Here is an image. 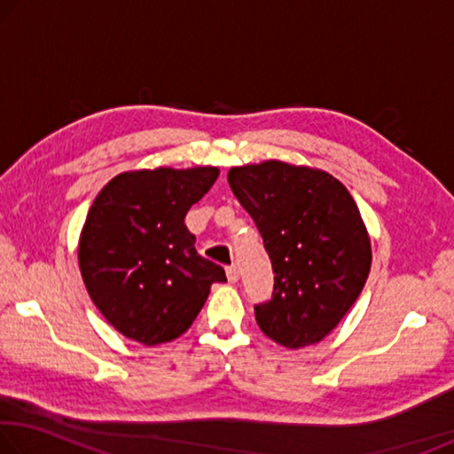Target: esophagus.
Instances as JSON below:
<instances>
[{
	"mask_svg": "<svg viewBox=\"0 0 454 454\" xmlns=\"http://www.w3.org/2000/svg\"><path fill=\"white\" fill-rule=\"evenodd\" d=\"M226 276H228V282H238V278H240V272H238L236 266H228L226 268Z\"/></svg>",
	"mask_w": 454,
	"mask_h": 454,
	"instance_id": "esophagus-1",
	"label": "esophagus"
}]
</instances>
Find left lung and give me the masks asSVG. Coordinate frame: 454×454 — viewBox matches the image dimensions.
<instances>
[{"mask_svg": "<svg viewBox=\"0 0 454 454\" xmlns=\"http://www.w3.org/2000/svg\"><path fill=\"white\" fill-rule=\"evenodd\" d=\"M228 184L276 274L272 301L254 306L260 330L290 350L320 342L371 272V236L355 198L333 174L282 160L230 168Z\"/></svg>", "mask_w": 454, "mask_h": 454, "instance_id": "1", "label": "left lung"}]
</instances>
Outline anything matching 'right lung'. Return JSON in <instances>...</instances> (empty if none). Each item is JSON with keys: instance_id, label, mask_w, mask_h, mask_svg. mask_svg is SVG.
Masks as SVG:
<instances>
[{"instance_id": "add662e5", "label": "right lung", "mask_w": 454, "mask_h": 454, "mask_svg": "<svg viewBox=\"0 0 454 454\" xmlns=\"http://www.w3.org/2000/svg\"><path fill=\"white\" fill-rule=\"evenodd\" d=\"M216 166L121 172L96 196L78 242L83 284L110 325L145 347L182 336L224 268L202 258L184 224Z\"/></svg>"}]
</instances>
